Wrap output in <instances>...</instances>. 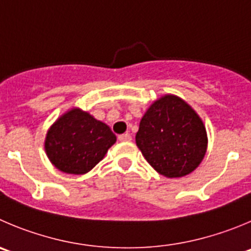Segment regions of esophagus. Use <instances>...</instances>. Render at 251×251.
I'll list each match as a JSON object with an SVG mask.
<instances>
[{"instance_id":"esophagus-1","label":"esophagus","mask_w":251,"mask_h":251,"mask_svg":"<svg viewBox=\"0 0 251 251\" xmlns=\"http://www.w3.org/2000/svg\"><path fill=\"white\" fill-rule=\"evenodd\" d=\"M119 141H120V142H130L131 135H128V133H124V135H120V136H119Z\"/></svg>"}]
</instances>
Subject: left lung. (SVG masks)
<instances>
[{"label":"left lung","mask_w":251,"mask_h":251,"mask_svg":"<svg viewBox=\"0 0 251 251\" xmlns=\"http://www.w3.org/2000/svg\"><path fill=\"white\" fill-rule=\"evenodd\" d=\"M207 143L202 119L174 94L151 104L136 133V145L151 167L172 179L193 173L202 162Z\"/></svg>","instance_id":"obj_1"}]
</instances>
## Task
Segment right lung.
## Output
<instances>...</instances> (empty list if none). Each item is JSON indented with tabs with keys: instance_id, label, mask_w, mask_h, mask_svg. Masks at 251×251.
Instances as JSON below:
<instances>
[{
	"instance_id": "right-lung-1",
	"label": "right lung",
	"mask_w": 251,
	"mask_h": 251,
	"mask_svg": "<svg viewBox=\"0 0 251 251\" xmlns=\"http://www.w3.org/2000/svg\"><path fill=\"white\" fill-rule=\"evenodd\" d=\"M116 142L106 124L79 108L62 114L46 132L44 148L51 164L66 174L91 172Z\"/></svg>"
}]
</instances>
